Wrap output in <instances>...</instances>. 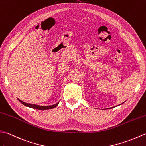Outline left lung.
Here are the masks:
<instances>
[{"mask_svg": "<svg viewBox=\"0 0 146 146\" xmlns=\"http://www.w3.org/2000/svg\"><path fill=\"white\" fill-rule=\"evenodd\" d=\"M124 102H123V103H124ZM123 103H122V104H123ZM119 106V105H118ZM111 108H114V107H112V108H109V109H111Z\"/></svg>", "mask_w": 146, "mask_h": 146, "instance_id": "1", "label": "left lung"}]
</instances>
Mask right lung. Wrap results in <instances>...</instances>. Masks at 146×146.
Returning <instances> with one entry per match:
<instances>
[{
  "instance_id": "obj_1",
  "label": "right lung",
  "mask_w": 146,
  "mask_h": 146,
  "mask_svg": "<svg viewBox=\"0 0 146 146\" xmlns=\"http://www.w3.org/2000/svg\"><path fill=\"white\" fill-rule=\"evenodd\" d=\"M17 99L20 101L22 104L29 107V108H31L34 109H37V110H42V111H44V110H48V109H53L54 108H56L59 104V102H58L57 103L55 104L54 105H51V106H39V105H36V104H28L25 102H23L22 100H20L19 99L17 98Z\"/></svg>"
}]
</instances>
